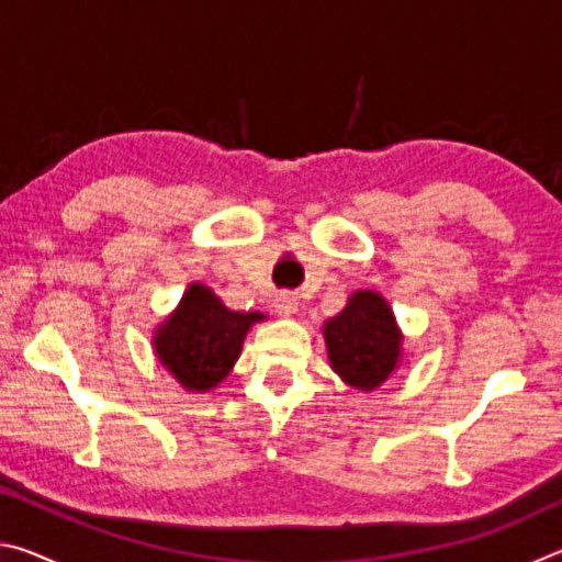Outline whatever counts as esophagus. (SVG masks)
Returning a JSON list of instances; mask_svg holds the SVG:
<instances>
[{"label": "esophagus", "instance_id": "1", "mask_svg": "<svg viewBox=\"0 0 562 562\" xmlns=\"http://www.w3.org/2000/svg\"><path fill=\"white\" fill-rule=\"evenodd\" d=\"M272 307H274V312H278V315L292 317L294 312H297L300 302H297V297H294L292 292L282 290V292H278V294H274V297H272Z\"/></svg>", "mask_w": 562, "mask_h": 562}]
</instances>
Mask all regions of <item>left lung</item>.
Returning a JSON list of instances; mask_svg holds the SVG:
<instances>
[{"instance_id": "obj_1", "label": "left lung", "mask_w": 562, "mask_h": 562, "mask_svg": "<svg viewBox=\"0 0 562 562\" xmlns=\"http://www.w3.org/2000/svg\"><path fill=\"white\" fill-rule=\"evenodd\" d=\"M329 364L341 382L374 392L398 369L404 337L389 302L374 290H357L337 317L325 322Z\"/></svg>"}]
</instances>
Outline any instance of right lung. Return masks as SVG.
Returning <instances> with one entry per match:
<instances>
[{
    "mask_svg": "<svg viewBox=\"0 0 562 562\" xmlns=\"http://www.w3.org/2000/svg\"><path fill=\"white\" fill-rule=\"evenodd\" d=\"M262 319L260 312L227 310L211 288L193 282L156 329V357L188 392H207L231 374L245 335Z\"/></svg>",
    "mask_w": 562,
    "mask_h": 562,
    "instance_id": "right-lung-1",
    "label": "right lung"
}]
</instances>
